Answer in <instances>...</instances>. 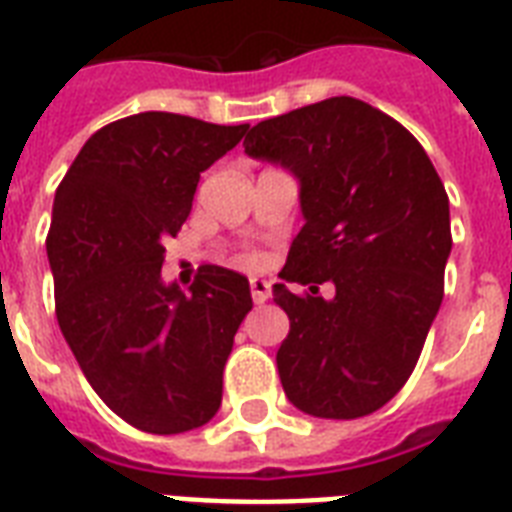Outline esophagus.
I'll list each match as a JSON object with an SVG mask.
<instances>
[{
	"label": "esophagus",
	"instance_id": "34e87169",
	"mask_svg": "<svg viewBox=\"0 0 512 512\" xmlns=\"http://www.w3.org/2000/svg\"><path fill=\"white\" fill-rule=\"evenodd\" d=\"M249 290H252L255 303H265V300L271 298V284L265 282V279H249Z\"/></svg>",
	"mask_w": 512,
	"mask_h": 512
}]
</instances>
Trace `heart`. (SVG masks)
Returning a JSON list of instances; mask_svg holds the SVG:
<instances>
[{
    "label": "heart",
    "mask_w": 512,
    "mask_h": 512,
    "mask_svg": "<svg viewBox=\"0 0 512 512\" xmlns=\"http://www.w3.org/2000/svg\"><path fill=\"white\" fill-rule=\"evenodd\" d=\"M244 260H247V263H252V265H255V263H257V255H255V252H249V255L244 257Z\"/></svg>",
    "instance_id": "heart-1"
}]
</instances>
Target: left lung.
<instances>
[{
    "label": "left lung",
    "instance_id": "left-lung-1",
    "mask_svg": "<svg viewBox=\"0 0 512 512\" xmlns=\"http://www.w3.org/2000/svg\"><path fill=\"white\" fill-rule=\"evenodd\" d=\"M244 152L300 179L306 225L279 276L308 292L273 284L290 317L276 351L284 395L319 419L368 416L411 378L443 300L446 187L408 128L351 96L257 123Z\"/></svg>",
    "mask_w": 512,
    "mask_h": 512
}]
</instances>
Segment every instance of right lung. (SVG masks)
Listing matches in <instances>:
<instances>
[{
  "mask_svg": "<svg viewBox=\"0 0 512 512\" xmlns=\"http://www.w3.org/2000/svg\"><path fill=\"white\" fill-rule=\"evenodd\" d=\"M249 126L139 112L83 144L53 201L48 260L56 317L93 392L131 427L177 435L222 403L233 335L252 308L247 276L201 265L190 290L163 284L177 236L217 158Z\"/></svg>",
  "mask_w": 512,
  "mask_h": 512,
  "instance_id": "1",
  "label": "right lung"
}]
</instances>
